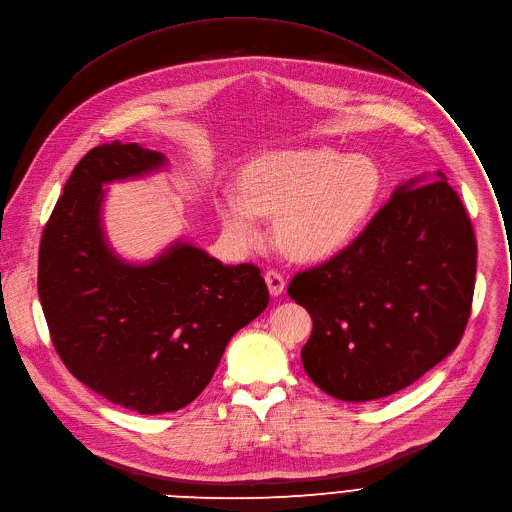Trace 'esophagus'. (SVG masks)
<instances>
[{
	"label": "esophagus",
	"mask_w": 512,
	"mask_h": 512,
	"mask_svg": "<svg viewBox=\"0 0 512 512\" xmlns=\"http://www.w3.org/2000/svg\"><path fill=\"white\" fill-rule=\"evenodd\" d=\"M265 284H267L271 296H280V294L284 292V288H286L284 275H282L280 271H275V269H269V271L265 273Z\"/></svg>",
	"instance_id": "obj_1"
}]
</instances>
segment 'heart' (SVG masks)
<instances>
[{"label":"heart","mask_w":512,"mask_h":512,"mask_svg":"<svg viewBox=\"0 0 512 512\" xmlns=\"http://www.w3.org/2000/svg\"><path fill=\"white\" fill-rule=\"evenodd\" d=\"M384 173L367 155L329 147L271 151L251 161L241 192H224L216 210L239 247L263 239L261 216H277L275 237L298 261H322L347 249L376 214Z\"/></svg>","instance_id":"b5f03b06"}]
</instances>
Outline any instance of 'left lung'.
Instances as JSON below:
<instances>
[{"label": "left lung", "instance_id": "left-lung-1", "mask_svg": "<svg viewBox=\"0 0 512 512\" xmlns=\"http://www.w3.org/2000/svg\"><path fill=\"white\" fill-rule=\"evenodd\" d=\"M476 255L470 216L441 171L398 185L347 249L288 286L312 316L308 378L343 402H369L425 376L466 329Z\"/></svg>", "mask_w": 512, "mask_h": 512}]
</instances>
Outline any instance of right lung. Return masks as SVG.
Returning a JSON list of instances; mask_svg holds the SVG:
<instances>
[{
    "mask_svg": "<svg viewBox=\"0 0 512 512\" xmlns=\"http://www.w3.org/2000/svg\"><path fill=\"white\" fill-rule=\"evenodd\" d=\"M167 167L163 153L118 141L91 149L67 179L38 251V296L71 374L141 414L188 406L269 292L259 267L224 265L177 239L147 263L110 247L104 185Z\"/></svg>",
    "mask_w": 512,
    "mask_h": 512,
    "instance_id": "obj_1",
    "label": "right lung"
}]
</instances>
